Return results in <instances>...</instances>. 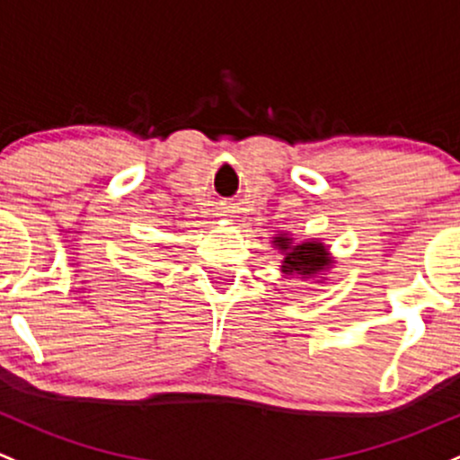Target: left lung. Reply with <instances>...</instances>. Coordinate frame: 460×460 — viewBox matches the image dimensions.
Instances as JSON below:
<instances>
[{"mask_svg":"<svg viewBox=\"0 0 460 460\" xmlns=\"http://www.w3.org/2000/svg\"><path fill=\"white\" fill-rule=\"evenodd\" d=\"M270 243H273V249H278L284 255L279 270H282L287 279L302 278V282H306V279L322 278L335 264L328 246L317 238L295 243V238L288 231H278ZM317 282H323V279H317Z\"/></svg>","mask_w":460,"mask_h":460,"instance_id":"left-lung-1","label":"left lung"}]
</instances>
